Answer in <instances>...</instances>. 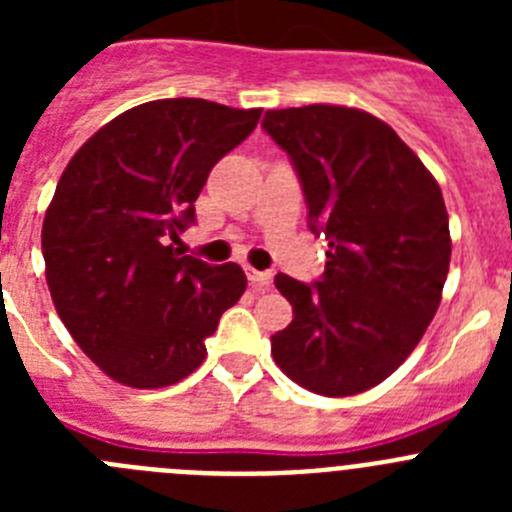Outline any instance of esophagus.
I'll return each mask as SVG.
<instances>
[{
    "label": "esophagus",
    "instance_id": "esophagus-1",
    "mask_svg": "<svg viewBox=\"0 0 512 512\" xmlns=\"http://www.w3.org/2000/svg\"><path fill=\"white\" fill-rule=\"evenodd\" d=\"M246 274H248V282H251V287L256 289V292H266V289L271 287L269 271H256V269H251V266H248Z\"/></svg>",
    "mask_w": 512,
    "mask_h": 512
}]
</instances>
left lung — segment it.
I'll return each mask as SVG.
<instances>
[{
	"label": "left lung",
	"instance_id": "obj_1",
	"mask_svg": "<svg viewBox=\"0 0 512 512\" xmlns=\"http://www.w3.org/2000/svg\"><path fill=\"white\" fill-rule=\"evenodd\" d=\"M264 130L289 153L323 233V279L277 274L292 323L271 356L325 397L372 390L413 354L449 274V212L433 174L379 117L341 104L269 110Z\"/></svg>",
	"mask_w": 512,
	"mask_h": 512
}]
</instances>
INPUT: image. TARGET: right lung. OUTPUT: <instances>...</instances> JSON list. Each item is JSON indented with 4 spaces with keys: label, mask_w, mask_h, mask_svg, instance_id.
Instances as JSON below:
<instances>
[{
    "label": "right lung",
    "mask_w": 512,
    "mask_h": 512,
    "mask_svg": "<svg viewBox=\"0 0 512 512\" xmlns=\"http://www.w3.org/2000/svg\"><path fill=\"white\" fill-rule=\"evenodd\" d=\"M261 110L156 99L122 112L74 153L43 220L45 282L71 338L135 390L182 382L205 361L238 264L179 256L212 166L251 135Z\"/></svg>",
    "instance_id": "1"
}]
</instances>
